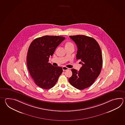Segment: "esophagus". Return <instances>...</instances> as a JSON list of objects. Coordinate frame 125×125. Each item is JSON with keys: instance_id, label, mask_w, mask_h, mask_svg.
<instances>
[{"instance_id": "esophagus-1", "label": "esophagus", "mask_w": 125, "mask_h": 125, "mask_svg": "<svg viewBox=\"0 0 125 125\" xmlns=\"http://www.w3.org/2000/svg\"><path fill=\"white\" fill-rule=\"evenodd\" d=\"M62 69H63V70L64 71H66L67 70L69 69V68H67L66 67L64 66L62 67Z\"/></svg>"}]
</instances>
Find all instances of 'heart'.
<instances>
[{
    "label": "heart",
    "mask_w": 125,
    "mask_h": 125,
    "mask_svg": "<svg viewBox=\"0 0 125 125\" xmlns=\"http://www.w3.org/2000/svg\"><path fill=\"white\" fill-rule=\"evenodd\" d=\"M65 48L70 47H74V45H73V44L72 43H71V42H67L66 43H65Z\"/></svg>",
    "instance_id": "b5f03b06"
}]
</instances>
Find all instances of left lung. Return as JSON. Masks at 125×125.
I'll use <instances>...</instances> for the list:
<instances>
[{"label":"left lung","instance_id":"1","mask_svg":"<svg viewBox=\"0 0 125 125\" xmlns=\"http://www.w3.org/2000/svg\"><path fill=\"white\" fill-rule=\"evenodd\" d=\"M76 44V57L82 66L79 71L72 69L69 82L77 89L82 90L91 86L99 75L102 66V51L94 39L84 35L69 36Z\"/></svg>","mask_w":125,"mask_h":125}]
</instances>
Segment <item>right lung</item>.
<instances>
[{
  "mask_svg": "<svg viewBox=\"0 0 125 125\" xmlns=\"http://www.w3.org/2000/svg\"><path fill=\"white\" fill-rule=\"evenodd\" d=\"M64 39L60 36H43L34 40L29 46L27 66L35 84L41 88H52L63 72L61 67L53 66L49 61V57Z\"/></svg>",
  "mask_w": 125,
  "mask_h": 125,
  "instance_id": "obj_1",
  "label": "right lung"
}]
</instances>
